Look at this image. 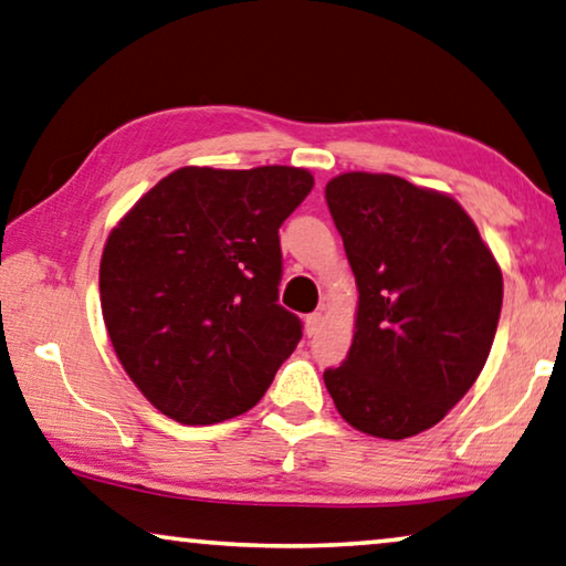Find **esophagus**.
Listing matches in <instances>:
<instances>
[{
  "instance_id": "esophagus-1",
  "label": "esophagus",
  "mask_w": 566,
  "mask_h": 566,
  "mask_svg": "<svg viewBox=\"0 0 566 566\" xmlns=\"http://www.w3.org/2000/svg\"><path fill=\"white\" fill-rule=\"evenodd\" d=\"M319 325H323V312H312V315L305 317V333L310 337L319 331Z\"/></svg>"
}]
</instances>
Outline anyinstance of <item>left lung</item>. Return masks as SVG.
<instances>
[{
  "label": "left lung",
  "instance_id": "8db88e82",
  "mask_svg": "<svg viewBox=\"0 0 566 566\" xmlns=\"http://www.w3.org/2000/svg\"><path fill=\"white\" fill-rule=\"evenodd\" d=\"M325 200L358 284L353 345L325 386L358 432L407 440L444 419L483 370L501 269L444 192L345 172L325 185Z\"/></svg>",
  "mask_w": 566,
  "mask_h": 566
}]
</instances>
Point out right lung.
Listing matches in <instances>:
<instances>
[{
    "mask_svg": "<svg viewBox=\"0 0 566 566\" xmlns=\"http://www.w3.org/2000/svg\"><path fill=\"white\" fill-rule=\"evenodd\" d=\"M300 167H180L108 233L101 312L151 407L216 424L256 407L302 337L276 305L280 226L312 190Z\"/></svg>",
    "mask_w": 566,
    "mask_h": 566,
    "instance_id": "right-lung-1",
    "label": "right lung"
}]
</instances>
